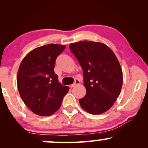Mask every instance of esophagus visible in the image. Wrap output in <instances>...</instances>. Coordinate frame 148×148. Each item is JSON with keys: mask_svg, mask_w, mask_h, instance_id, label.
I'll list each match as a JSON object with an SVG mask.
<instances>
[{"mask_svg": "<svg viewBox=\"0 0 148 148\" xmlns=\"http://www.w3.org/2000/svg\"><path fill=\"white\" fill-rule=\"evenodd\" d=\"M79 84H80L79 80V79H75V82L72 85H71L70 87H71V88H73V87L77 86V85H79Z\"/></svg>", "mask_w": 148, "mask_h": 148, "instance_id": "obj_1", "label": "esophagus"}]
</instances>
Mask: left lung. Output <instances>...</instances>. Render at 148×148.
Returning a JSON list of instances; mask_svg holds the SVG:
<instances>
[{
  "instance_id": "left-lung-1",
  "label": "left lung",
  "mask_w": 148,
  "mask_h": 148,
  "mask_svg": "<svg viewBox=\"0 0 148 148\" xmlns=\"http://www.w3.org/2000/svg\"><path fill=\"white\" fill-rule=\"evenodd\" d=\"M69 48L84 71L86 94L79 100L81 106L92 114L106 112L123 86L122 69L116 55L106 44L88 40L71 44Z\"/></svg>"
}]
</instances>
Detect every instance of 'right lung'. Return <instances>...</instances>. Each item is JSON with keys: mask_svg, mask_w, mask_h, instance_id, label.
<instances>
[{"mask_svg": "<svg viewBox=\"0 0 148 148\" xmlns=\"http://www.w3.org/2000/svg\"><path fill=\"white\" fill-rule=\"evenodd\" d=\"M65 46L50 44L34 48L20 64L17 83L20 96L32 112L50 116L61 106L69 87L58 82L54 71L57 56Z\"/></svg>", "mask_w": 148, "mask_h": 148, "instance_id": "right-lung-1", "label": "right lung"}]
</instances>
